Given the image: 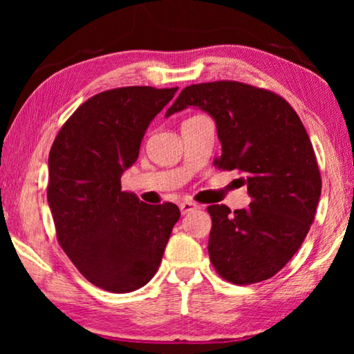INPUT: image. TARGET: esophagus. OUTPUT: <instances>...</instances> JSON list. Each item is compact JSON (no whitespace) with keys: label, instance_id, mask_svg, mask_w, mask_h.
I'll list each match as a JSON object with an SVG mask.
<instances>
[{"label":"esophagus","instance_id":"obj_1","mask_svg":"<svg viewBox=\"0 0 354 354\" xmlns=\"http://www.w3.org/2000/svg\"><path fill=\"white\" fill-rule=\"evenodd\" d=\"M196 207H198L196 203H192V201H182L180 203L182 214H188V212L193 211V209H196Z\"/></svg>","mask_w":354,"mask_h":354}]
</instances>
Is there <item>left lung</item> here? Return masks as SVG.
Returning a JSON list of instances; mask_svg holds the SVG:
<instances>
[{"mask_svg":"<svg viewBox=\"0 0 354 354\" xmlns=\"http://www.w3.org/2000/svg\"><path fill=\"white\" fill-rule=\"evenodd\" d=\"M196 106L217 125L214 166L243 174L246 209L207 206L211 263L227 282L250 285L279 272L306 239L321 196L311 140L295 109L274 91L234 80L183 88L166 115Z\"/></svg>","mask_w":354,"mask_h":354,"instance_id":"1","label":"left lung"}]
</instances>
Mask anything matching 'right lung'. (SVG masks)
<instances>
[{
	"instance_id": "add662e5",
	"label": "right lung",
	"mask_w": 354,
	"mask_h": 354,
	"mask_svg": "<svg viewBox=\"0 0 354 354\" xmlns=\"http://www.w3.org/2000/svg\"><path fill=\"white\" fill-rule=\"evenodd\" d=\"M178 88L122 86L91 96L66 120L48 158V205L61 248L96 287L129 293L161 264L174 203L147 205L122 192L148 125Z\"/></svg>"
}]
</instances>
